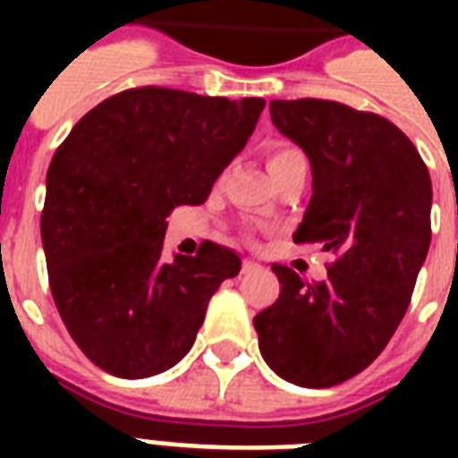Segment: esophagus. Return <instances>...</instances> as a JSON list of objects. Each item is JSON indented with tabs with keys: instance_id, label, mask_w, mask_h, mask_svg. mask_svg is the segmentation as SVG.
<instances>
[{
	"instance_id": "esophagus-1",
	"label": "esophagus",
	"mask_w": 458,
	"mask_h": 458,
	"mask_svg": "<svg viewBox=\"0 0 458 458\" xmlns=\"http://www.w3.org/2000/svg\"><path fill=\"white\" fill-rule=\"evenodd\" d=\"M261 271V264H257V261H251V259H244L242 261V273H257Z\"/></svg>"
}]
</instances>
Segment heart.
I'll return each mask as SVG.
<instances>
[{
    "instance_id": "1",
    "label": "heart",
    "mask_w": 458,
    "mask_h": 458,
    "mask_svg": "<svg viewBox=\"0 0 458 458\" xmlns=\"http://www.w3.org/2000/svg\"><path fill=\"white\" fill-rule=\"evenodd\" d=\"M266 164L273 180L294 171H309V157L293 142H271L266 147Z\"/></svg>"
}]
</instances>
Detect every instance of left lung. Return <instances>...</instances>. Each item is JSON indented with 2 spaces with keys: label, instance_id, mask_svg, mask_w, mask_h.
Segmentation results:
<instances>
[{
  "label": "left lung",
  "instance_id": "1",
  "mask_svg": "<svg viewBox=\"0 0 458 458\" xmlns=\"http://www.w3.org/2000/svg\"><path fill=\"white\" fill-rule=\"evenodd\" d=\"M271 121L311 161L294 242L333 257L323 283L273 264L278 300L254 316L264 361L287 383L333 387L376 361L404 318L430 247L433 185L387 118L327 99H273Z\"/></svg>",
  "mask_w": 458,
  "mask_h": 458
}]
</instances>
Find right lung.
Segmentation results:
<instances>
[{
	"mask_svg": "<svg viewBox=\"0 0 458 458\" xmlns=\"http://www.w3.org/2000/svg\"><path fill=\"white\" fill-rule=\"evenodd\" d=\"M266 102L135 88L73 125L47 171L39 230L54 304L82 354L116 377L164 373L192 349L240 257L201 242L164 259L175 207L207 201Z\"/></svg>",
	"mask_w": 458,
	"mask_h": 458,
	"instance_id": "obj_1",
	"label": "right lung"
}]
</instances>
